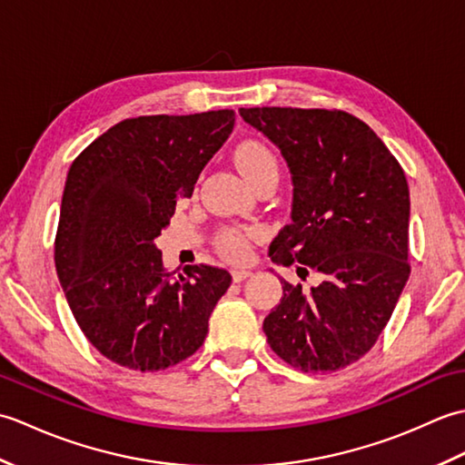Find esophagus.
Segmentation results:
<instances>
[{
  "instance_id": "obj_1",
  "label": "esophagus",
  "mask_w": 465,
  "mask_h": 465,
  "mask_svg": "<svg viewBox=\"0 0 465 465\" xmlns=\"http://www.w3.org/2000/svg\"><path fill=\"white\" fill-rule=\"evenodd\" d=\"M252 273H253V272H252V270H248V268H233V270H232L233 282H243V280H248Z\"/></svg>"
}]
</instances>
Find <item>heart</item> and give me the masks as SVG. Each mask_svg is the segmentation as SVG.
Returning a JSON list of instances; mask_svg holds the SVG:
<instances>
[{
  "mask_svg": "<svg viewBox=\"0 0 465 465\" xmlns=\"http://www.w3.org/2000/svg\"><path fill=\"white\" fill-rule=\"evenodd\" d=\"M235 163L252 185L270 175H280L278 157L262 142H243L235 150ZM253 232L250 230H225L220 235V248L233 260H245L252 252Z\"/></svg>",
  "mask_w": 465,
  "mask_h": 465,
  "instance_id": "heart-1",
  "label": "heart"
}]
</instances>
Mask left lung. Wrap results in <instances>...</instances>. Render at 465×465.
Listing matches in <instances>:
<instances>
[{
	"mask_svg": "<svg viewBox=\"0 0 465 465\" xmlns=\"http://www.w3.org/2000/svg\"><path fill=\"white\" fill-rule=\"evenodd\" d=\"M280 147L293 183L292 222L270 258L313 270L310 292L282 280L263 320L270 348L305 373L335 371L368 353L410 278V190L396 157L368 124L340 110L242 107Z\"/></svg>",
	"mask_w": 465,
	"mask_h": 465,
	"instance_id": "obj_1",
	"label": "left lung"
}]
</instances>
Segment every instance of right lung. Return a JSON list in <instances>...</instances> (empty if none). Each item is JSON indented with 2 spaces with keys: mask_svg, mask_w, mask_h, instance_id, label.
Here are the masks:
<instances>
[{
  "mask_svg": "<svg viewBox=\"0 0 465 465\" xmlns=\"http://www.w3.org/2000/svg\"><path fill=\"white\" fill-rule=\"evenodd\" d=\"M232 110L142 115L110 127L67 172L55 270L94 348L124 368L157 371L190 358L207 335L230 272H167L155 238L192 197L205 163L230 137Z\"/></svg>",
  "mask_w": 465,
  "mask_h": 465,
  "instance_id": "obj_1",
  "label": "right lung"
}]
</instances>
